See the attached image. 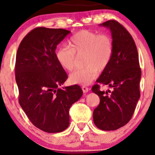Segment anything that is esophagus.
<instances>
[{
	"mask_svg": "<svg viewBox=\"0 0 155 155\" xmlns=\"http://www.w3.org/2000/svg\"><path fill=\"white\" fill-rule=\"evenodd\" d=\"M81 89H82V91L84 92H87L89 91V88L87 87L86 86H82L81 87Z\"/></svg>",
	"mask_w": 155,
	"mask_h": 155,
	"instance_id": "obj_1",
	"label": "esophagus"
}]
</instances>
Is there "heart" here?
Here are the masks:
<instances>
[{
  "label": "heart",
  "instance_id": "1",
  "mask_svg": "<svg viewBox=\"0 0 155 155\" xmlns=\"http://www.w3.org/2000/svg\"><path fill=\"white\" fill-rule=\"evenodd\" d=\"M69 47H60L56 58L60 66L71 71L76 66L77 57H82L85 68L73 72L69 80L74 84L87 85L97 78L99 71L107 68L113 55L112 39L107 34L82 30L73 35Z\"/></svg>",
  "mask_w": 155,
  "mask_h": 155
}]
</instances>
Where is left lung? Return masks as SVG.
<instances>
[{"mask_svg":"<svg viewBox=\"0 0 155 155\" xmlns=\"http://www.w3.org/2000/svg\"><path fill=\"white\" fill-rule=\"evenodd\" d=\"M100 25L111 31L114 50L109 65L97 82L108 85L113 90L101 91L97 84L92 87V91L100 97V104L93 111V121L102 130H115L132 118L140 98L141 70L136 44L129 32L115 20Z\"/></svg>","mask_w":155,"mask_h":155,"instance_id":"1","label":"left lung"}]
</instances>
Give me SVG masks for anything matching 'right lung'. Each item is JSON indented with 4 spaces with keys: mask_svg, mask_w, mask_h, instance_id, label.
Returning <instances> with one entry per match:
<instances>
[{
    "mask_svg": "<svg viewBox=\"0 0 155 155\" xmlns=\"http://www.w3.org/2000/svg\"><path fill=\"white\" fill-rule=\"evenodd\" d=\"M70 33L62 28H35L22 39L16 56L19 104L35 127L49 133L68 127L69 109L83 94L77 84L59 88L68 76L55 49Z\"/></svg>",
    "mask_w": 155,
    "mask_h": 155,
    "instance_id": "right-lung-1",
    "label": "right lung"
}]
</instances>
